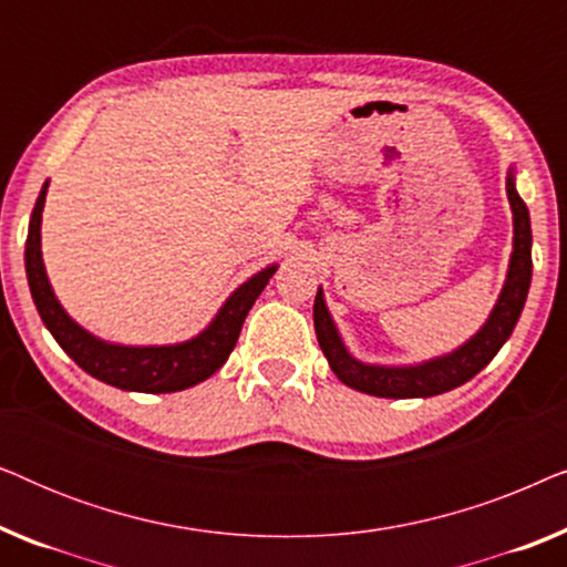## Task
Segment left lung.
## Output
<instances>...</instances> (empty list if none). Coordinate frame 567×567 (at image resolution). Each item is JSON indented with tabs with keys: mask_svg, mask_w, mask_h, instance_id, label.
<instances>
[{
	"mask_svg": "<svg viewBox=\"0 0 567 567\" xmlns=\"http://www.w3.org/2000/svg\"><path fill=\"white\" fill-rule=\"evenodd\" d=\"M506 193L511 200V212H514V252H511L506 284H503V291L487 322L477 330V336H472L456 351L441 355V359L417 363V367H374V363L355 361L346 351L343 340H340L336 324L330 320L322 289H317L315 332L324 359H328L330 369L336 371L340 382L359 392L374 394V398H433V394L449 392L454 386L470 382L477 371H483L493 361V355L501 351V346L514 332L532 284L529 208H526L522 196L516 193L514 173H508Z\"/></svg>",
	"mask_w": 567,
	"mask_h": 567,
	"instance_id": "obj_1",
	"label": "left lung"
}]
</instances>
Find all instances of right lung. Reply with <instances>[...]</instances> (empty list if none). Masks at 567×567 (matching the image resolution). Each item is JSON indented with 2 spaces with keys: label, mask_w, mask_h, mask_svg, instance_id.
<instances>
[{
  "label": "right lung",
  "mask_w": 567,
  "mask_h": 567,
  "mask_svg": "<svg viewBox=\"0 0 567 567\" xmlns=\"http://www.w3.org/2000/svg\"><path fill=\"white\" fill-rule=\"evenodd\" d=\"M43 185L41 196L35 200L33 214H30L28 243H25V274L28 286L33 293L35 309L41 315L45 328L56 338V343L72 355L76 367H82L90 377L100 382L118 386L128 392H181L188 386L204 382L221 369V363L229 359L235 348L239 330L247 312H250L255 299L266 289L270 276L276 274V266L262 268L258 276L245 281L231 297L224 301L214 322L200 332V336L185 340L177 346H115L105 343L87 330L80 328L72 317L64 312L59 299L53 297V289L45 276L41 258V214L45 204Z\"/></svg>",
  "instance_id": "1"
}]
</instances>
